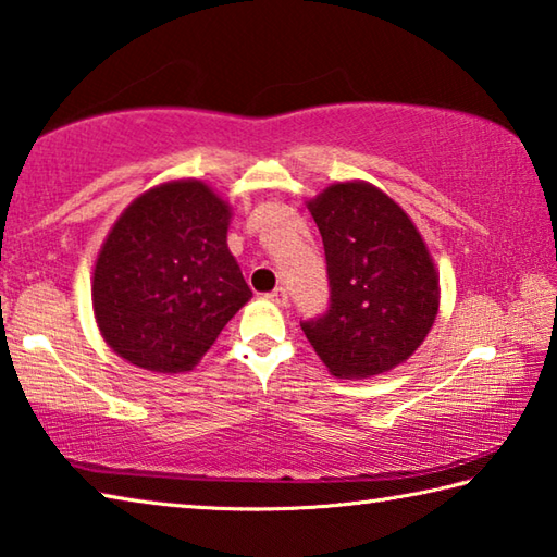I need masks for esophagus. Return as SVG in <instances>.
Masks as SVG:
<instances>
[{
	"instance_id": "esophagus-1",
	"label": "esophagus",
	"mask_w": 557,
	"mask_h": 557,
	"mask_svg": "<svg viewBox=\"0 0 557 557\" xmlns=\"http://www.w3.org/2000/svg\"><path fill=\"white\" fill-rule=\"evenodd\" d=\"M267 298L271 300V304H276V306H288V290L281 288V286L273 288Z\"/></svg>"
}]
</instances>
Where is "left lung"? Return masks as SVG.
<instances>
[{
	"label": "left lung",
	"mask_w": 557,
	"mask_h": 557,
	"mask_svg": "<svg viewBox=\"0 0 557 557\" xmlns=\"http://www.w3.org/2000/svg\"><path fill=\"white\" fill-rule=\"evenodd\" d=\"M325 247L330 300L300 320L339 379L388 372L416 352L437 315V273L398 205L367 183H337L310 202Z\"/></svg>",
	"instance_id": "obj_1"
}]
</instances>
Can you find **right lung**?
<instances>
[{
	"instance_id": "add662e5",
	"label": "right lung",
	"mask_w": 557,
	"mask_h": 557,
	"mask_svg": "<svg viewBox=\"0 0 557 557\" xmlns=\"http://www.w3.org/2000/svg\"><path fill=\"white\" fill-rule=\"evenodd\" d=\"M230 208L200 181L136 198L97 257L92 306L116 355L163 374L188 372L251 298L227 249Z\"/></svg>"
}]
</instances>
